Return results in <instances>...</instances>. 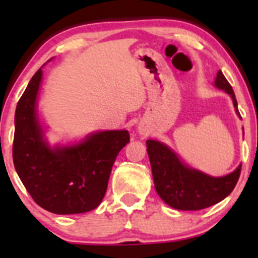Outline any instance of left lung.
Listing matches in <instances>:
<instances>
[{"label":"left lung","instance_id":"obj_1","mask_svg":"<svg viewBox=\"0 0 258 258\" xmlns=\"http://www.w3.org/2000/svg\"><path fill=\"white\" fill-rule=\"evenodd\" d=\"M215 86L232 97L236 112L240 114L232 86L221 71L217 72ZM146 145L156 191L168 206L176 210L197 211L218 204L233 191L240 178L241 166L227 176L211 177L186 167L166 145L153 140H147Z\"/></svg>","mask_w":258,"mask_h":258}]
</instances>
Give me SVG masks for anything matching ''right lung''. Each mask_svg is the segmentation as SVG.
I'll use <instances>...</instances> for the list:
<instances>
[{
    "instance_id": "add662e5",
    "label": "right lung",
    "mask_w": 258,
    "mask_h": 258,
    "mask_svg": "<svg viewBox=\"0 0 258 258\" xmlns=\"http://www.w3.org/2000/svg\"><path fill=\"white\" fill-rule=\"evenodd\" d=\"M41 79L40 69L17 103L12 147L15 168L42 209L58 215L87 212L102 201L114 160L130 142V134L102 131L76 146L49 148L36 116Z\"/></svg>"
}]
</instances>
